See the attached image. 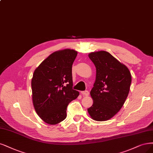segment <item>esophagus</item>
I'll return each instance as SVG.
<instances>
[{"label": "esophagus", "mask_w": 153, "mask_h": 153, "mask_svg": "<svg viewBox=\"0 0 153 153\" xmlns=\"http://www.w3.org/2000/svg\"><path fill=\"white\" fill-rule=\"evenodd\" d=\"M81 94L83 95V96H88L89 95V92L88 91H82L81 92Z\"/></svg>", "instance_id": "34e87169"}]
</instances>
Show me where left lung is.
<instances>
[{"label": "left lung", "instance_id": "8db88e82", "mask_svg": "<svg viewBox=\"0 0 153 153\" xmlns=\"http://www.w3.org/2000/svg\"><path fill=\"white\" fill-rule=\"evenodd\" d=\"M96 68V78L91 91L92 106L87 111L96 121H106L113 117L122 108L131 85V77L128 68L106 51L88 54Z\"/></svg>", "mask_w": 153, "mask_h": 153}]
</instances>
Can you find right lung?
Segmentation results:
<instances>
[{
  "label": "right lung",
  "instance_id": "add662e5",
  "mask_svg": "<svg viewBox=\"0 0 153 153\" xmlns=\"http://www.w3.org/2000/svg\"><path fill=\"white\" fill-rule=\"evenodd\" d=\"M75 50L56 51L41 62L31 79L32 101L36 113L44 122L56 125L66 118L69 103L79 92L73 89L72 65Z\"/></svg>",
  "mask_w": 153,
  "mask_h": 153
}]
</instances>
